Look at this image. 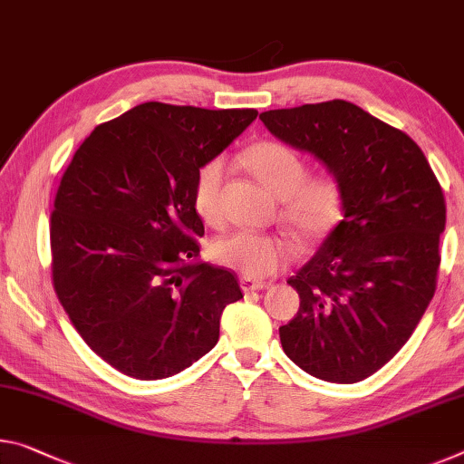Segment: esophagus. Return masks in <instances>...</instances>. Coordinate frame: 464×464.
Here are the masks:
<instances>
[{
  "label": "esophagus",
  "instance_id": "34e87169",
  "mask_svg": "<svg viewBox=\"0 0 464 464\" xmlns=\"http://www.w3.org/2000/svg\"><path fill=\"white\" fill-rule=\"evenodd\" d=\"M239 285H241V289H244L246 293H249V291H262V289H268V283H264V281H256V278H247V276H241V278H239Z\"/></svg>",
  "mask_w": 464,
  "mask_h": 464
}]
</instances>
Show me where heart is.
Returning a JSON list of instances; mask_svg holds the SVG:
<instances>
[{"instance_id": "b5f03b06", "label": "heart", "mask_w": 464, "mask_h": 464, "mask_svg": "<svg viewBox=\"0 0 464 464\" xmlns=\"http://www.w3.org/2000/svg\"><path fill=\"white\" fill-rule=\"evenodd\" d=\"M249 173L283 200V217L305 239L326 235L343 212V186L334 175H305L301 154L276 140H262L244 154ZM227 178L225 159H210L198 169L194 208L204 223L220 218V196ZM212 258L247 278H264L297 256V244L285 235L235 231L212 244Z\"/></svg>"}]
</instances>
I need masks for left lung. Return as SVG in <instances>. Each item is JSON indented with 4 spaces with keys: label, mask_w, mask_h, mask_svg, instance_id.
Segmentation results:
<instances>
[{
    "label": "left lung",
    "mask_w": 464,
    "mask_h": 464,
    "mask_svg": "<svg viewBox=\"0 0 464 464\" xmlns=\"http://www.w3.org/2000/svg\"><path fill=\"white\" fill-rule=\"evenodd\" d=\"M343 186V220L291 276L299 312L278 328L286 357L334 384L365 380L413 334L436 293L442 188L404 131L349 101L260 113Z\"/></svg>",
    "instance_id": "1"
}]
</instances>
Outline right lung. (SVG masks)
<instances>
[{
  "label": "right lung",
  "instance_id": "add662e5",
  "mask_svg": "<svg viewBox=\"0 0 464 464\" xmlns=\"http://www.w3.org/2000/svg\"><path fill=\"white\" fill-rule=\"evenodd\" d=\"M256 109L142 102L92 130L65 169L51 215V270L65 314L126 376H175L218 341L237 276L198 260L196 173Z\"/></svg>",
  "mask_w": 464,
  "mask_h": 464
}]
</instances>
